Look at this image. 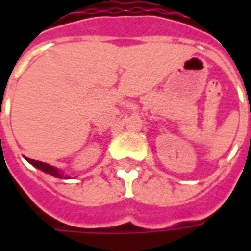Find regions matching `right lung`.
<instances>
[{
    "label": "right lung",
    "mask_w": 251,
    "mask_h": 251,
    "mask_svg": "<svg viewBox=\"0 0 251 251\" xmlns=\"http://www.w3.org/2000/svg\"><path fill=\"white\" fill-rule=\"evenodd\" d=\"M25 158H26V157H25ZM26 160H28V161H29V163L32 164L33 167L41 169V171H44L46 174L52 175V176H55V177H60V179H62V177H63L62 174H60V172H59V171H57L56 168H53V167H51L50 164L41 163V161H36V160H32V158H26Z\"/></svg>",
    "instance_id": "add662e5"
}]
</instances>
